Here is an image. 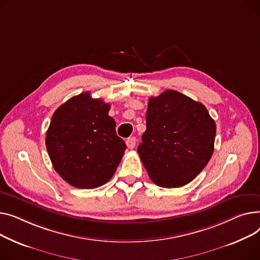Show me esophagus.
<instances>
[{
  "instance_id": "obj_1",
  "label": "esophagus",
  "mask_w": 260,
  "mask_h": 260,
  "mask_svg": "<svg viewBox=\"0 0 260 260\" xmlns=\"http://www.w3.org/2000/svg\"><path fill=\"white\" fill-rule=\"evenodd\" d=\"M126 145L129 149H133L136 145V139L135 137H129V139L126 140Z\"/></svg>"
}]
</instances>
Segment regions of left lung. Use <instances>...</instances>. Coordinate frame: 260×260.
<instances>
[{
  "mask_svg": "<svg viewBox=\"0 0 260 260\" xmlns=\"http://www.w3.org/2000/svg\"><path fill=\"white\" fill-rule=\"evenodd\" d=\"M137 152L151 180L162 188L189 184L209 162L216 125L206 107L175 90L152 96Z\"/></svg>",
  "mask_w": 260,
  "mask_h": 260,
  "instance_id": "8db88e82",
  "label": "left lung"
}]
</instances>
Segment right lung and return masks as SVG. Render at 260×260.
<instances>
[{
    "label": "right lung",
    "instance_id": "1",
    "mask_svg": "<svg viewBox=\"0 0 260 260\" xmlns=\"http://www.w3.org/2000/svg\"><path fill=\"white\" fill-rule=\"evenodd\" d=\"M110 104L89 92L71 98L52 115L46 148L54 170L80 189L103 186L113 176L126 150L116 135Z\"/></svg>",
    "mask_w": 260,
    "mask_h": 260
}]
</instances>
